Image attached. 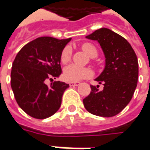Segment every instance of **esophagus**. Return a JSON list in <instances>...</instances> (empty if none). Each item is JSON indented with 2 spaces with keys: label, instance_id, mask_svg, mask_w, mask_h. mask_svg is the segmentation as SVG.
Returning a JSON list of instances; mask_svg holds the SVG:
<instances>
[{
  "label": "esophagus",
  "instance_id": "obj_1",
  "mask_svg": "<svg viewBox=\"0 0 150 150\" xmlns=\"http://www.w3.org/2000/svg\"><path fill=\"white\" fill-rule=\"evenodd\" d=\"M69 85L70 86H73V87H75V86H78V85H80V82H70L69 83Z\"/></svg>",
  "mask_w": 150,
  "mask_h": 150
}]
</instances>
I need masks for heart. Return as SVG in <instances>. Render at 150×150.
Here are the masks:
<instances>
[{"instance_id":"1","label":"heart","mask_w":150,"mask_h":150,"mask_svg":"<svg viewBox=\"0 0 150 150\" xmlns=\"http://www.w3.org/2000/svg\"><path fill=\"white\" fill-rule=\"evenodd\" d=\"M82 49L86 54H88L91 57L97 55V49L95 45L91 43H85L82 45ZM71 59V48L69 45L65 46L62 50L60 54V61L63 64L68 63ZM64 78L67 81L70 82H77L80 80L88 79L92 76V70L87 67H80L78 65L71 64L66 66L64 69Z\"/></svg>"}]
</instances>
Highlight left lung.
I'll list each match as a JSON object with an SVG mask.
<instances>
[{
  "label": "left lung",
  "mask_w": 150,
  "mask_h": 150,
  "mask_svg": "<svg viewBox=\"0 0 150 150\" xmlns=\"http://www.w3.org/2000/svg\"><path fill=\"white\" fill-rule=\"evenodd\" d=\"M86 38L97 40L105 55V67L96 80L104 85H91V94L83 100L88 112L112 117L121 112L131 100L136 89L139 64L130 44L119 34L107 28L96 30Z\"/></svg>",
  "instance_id": "left-lung-1"
}]
</instances>
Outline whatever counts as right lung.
<instances>
[{
    "instance_id": "add662e5",
    "label": "right lung",
    "mask_w": 150,
    "mask_h": 150,
    "mask_svg": "<svg viewBox=\"0 0 150 150\" xmlns=\"http://www.w3.org/2000/svg\"><path fill=\"white\" fill-rule=\"evenodd\" d=\"M71 38L39 37L23 46L14 59L11 85L18 105L30 116L43 120L61 105L69 84L53 81L61 74L60 54ZM47 80L52 84L47 85Z\"/></svg>"
}]
</instances>
